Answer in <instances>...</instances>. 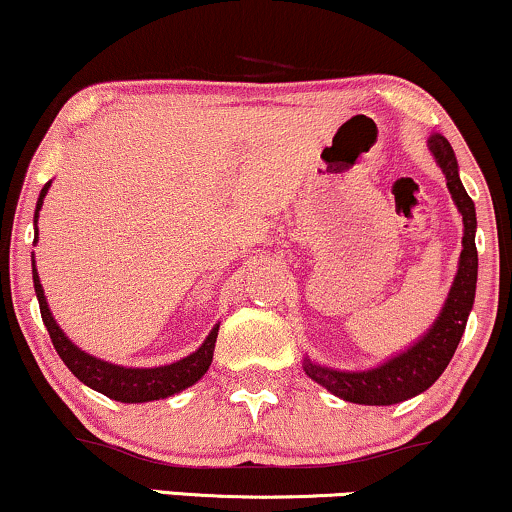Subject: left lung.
I'll return each mask as SVG.
<instances>
[{
	"label": "left lung",
	"mask_w": 512,
	"mask_h": 512,
	"mask_svg": "<svg viewBox=\"0 0 512 512\" xmlns=\"http://www.w3.org/2000/svg\"><path fill=\"white\" fill-rule=\"evenodd\" d=\"M428 148L446 177V189L454 198L463 217V250L458 257V269L451 283L449 295L439 309L437 319L420 338L401 352L392 354L383 364L364 368V371H340V368L321 366L304 357L302 368L314 383L326 387L335 397L364 406H390L425 392L444 373L454 357L458 342L465 333V323L475 304L477 288V248L475 231L477 215L475 203L463 189L458 177V160L454 148L442 134H430Z\"/></svg>",
	"instance_id": "1"
}]
</instances>
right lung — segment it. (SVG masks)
Returning a JSON list of instances; mask_svg holds the SVG:
<instances>
[{
  "instance_id": "right-lung-1",
  "label": "right lung",
  "mask_w": 512,
  "mask_h": 512,
  "mask_svg": "<svg viewBox=\"0 0 512 512\" xmlns=\"http://www.w3.org/2000/svg\"><path fill=\"white\" fill-rule=\"evenodd\" d=\"M51 181L42 186L40 198H37L35 208V241H40V234H37V219H40V210L44 203V196L49 193ZM32 283H35V295L37 302H40L42 321L47 326L49 338L54 342L58 357L63 359L70 371L80 383H84L92 390L106 394L115 401H122V404H144V401H155V399H167L172 394H179L186 387L196 385L212 364V354H215V342L219 333V323L208 333V338L203 340L196 352H191L189 357L174 361V364L165 366H153V368H132V366H120L111 364V361H103L94 354H87L84 349L75 345L73 340L68 338L66 333L61 331L54 314H51L47 295H44V288L40 283V274H37L35 267V255H32Z\"/></svg>"
}]
</instances>
